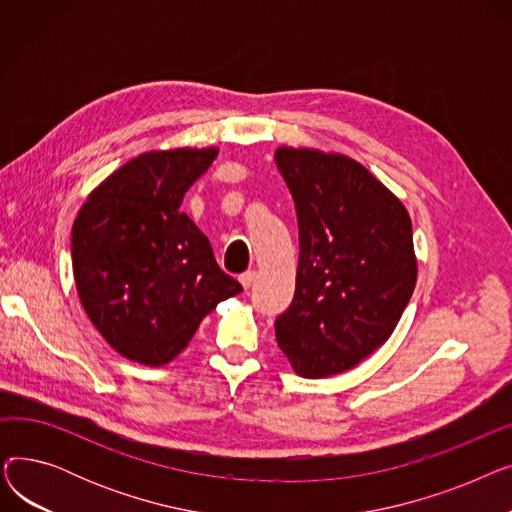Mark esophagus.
<instances>
[{
    "label": "esophagus",
    "mask_w": 512,
    "mask_h": 512,
    "mask_svg": "<svg viewBox=\"0 0 512 512\" xmlns=\"http://www.w3.org/2000/svg\"><path fill=\"white\" fill-rule=\"evenodd\" d=\"M240 284L245 286V290H249L251 288V284H253V280H255V272L253 270H249V272H245V274H240Z\"/></svg>",
    "instance_id": "esophagus-1"
}]
</instances>
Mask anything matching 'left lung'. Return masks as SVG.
Here are the masks:
<instances>
[{
	"instance_id": "1",
	"label": "left lung",
	"mask_w": 512,
	"mask_h": 512,
	"mask_svg": "<svg viewBox=\"0 0 512 512\" xmlns=\"http://www.w3.org/2000/svg\"><path fill=\"white\" fill-rule=\"evenodd\" d=\"M299 220L297 288L276 338L303 378L353 369L398 326L417 282L407 207L359 161L278 147Z\"/></svg>"
}]
</instances>
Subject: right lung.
<instances>
[{"instance_id":"obj_1","label":"right lung","mask_w":512,"mask_h":512,"mask_svg":"<svg viewBox=\"0 0 512 512\" xmlns=\"http://www.w3.org/2000/svg\"><path fill=\"white\" fill-rule=\"evenodd\" d=\"M218 147L147 151L95 186L72 226L76 292L116 353L149 367L176 359L199 324L242 286L180 211Z\"/></svg>"}]
</instances>
